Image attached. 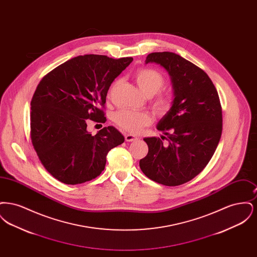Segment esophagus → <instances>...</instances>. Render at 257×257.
<instances>
[{
    "mask_svg": "<svg viewBox=\"0 0 257 257\" xmlns=\"http://www.w3.org/2000/svg\"><path fill=\"white\" fill-rule=\"evenodd\" d=\"M136 140H138V138H137L136 136H134V135H125V141H126V142H134Z\"/></svg>",
    "mask_w": 257,
    "mask_h": 257,
    "instance_id": "esophagus-1",
    "label": "esophagus"
}]
</instances>
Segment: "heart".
Instances as JSON below:
<instances>
[{"instance_id": "1", "label": "heart", "mask_w": 257, "mask_h": 257, "mask_svg": "<svg viewBox=\"0 0 257 257\" xmlns=\"http://www.w3.org/2000/svg\"><path fill=\"white\" fill-rule=\"evenodd\" d=\"M134 78L137 85L147 96L155 95L165 85L163 74L153 68H141L136 71ZM114 86L115 84L110 87V93ZM152 104L155 110L163 115L171 110L172 99L168 93H159ZM113 121L124 131L136 134L152 122V117L146 111L121 110L114 113Z\"/></svg>"}]
</instances>
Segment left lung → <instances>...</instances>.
Instances as JSON below:
<instances>
[{"instance_id": "8db88e82", "label": "left lung", "mask_w": 257, "mask_h": 257, "mask_svg": "<svg viewBox=\"0 0 257 257\" xmlns=\"http://www.w3.org/2000/svg\"><path fill=\"white\" fill-rule=\"evenodd\" d=\"M155 62L171 76L172 106L157 129L166 138H145L148 153L140 161L147 177L165 186H178L196 177L207 166L222 131L220 98L201 68L171 52L151 53L146 63Z\"/></svg>"}]
</instances>
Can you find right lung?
<instances>
[{"label":"right lung","instance_id":"right-lung-1","mask_svg":"<svg viewBox=\"0 0 257 257\" xmlns=\"http://www.w3.org/2000/svg\"><path fill=\"white\" fill-rule=\"evenodd\" d=\"M132 61L78 56L39 82L31 102V139L41 164L59 181L76 185L94 179L104 171L108 152L123 144L114 127L92 136L86 121L106 122L108 90Z\"/></svg>","mask_w":257,"mask_h":257}]
</instances>
